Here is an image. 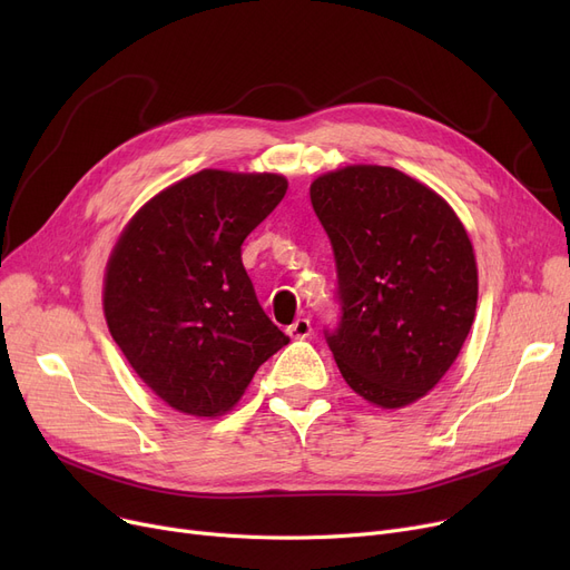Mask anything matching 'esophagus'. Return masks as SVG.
Masks as SVG:
<instances>
[{
	"label": "esophagus",
	"instance_id": "esophagus-1",
	"mask_svg": "<svg viewBox=\"0 0 570 570\" xmlns=\"http://www.w3.org/2000/svg\"><path fill=\"white\" fill-rule=\"evenodd\" d=\"M288 337L293 340H305L312 335V321L309 318H295L288 327H286Z\"/></svg>",
	"mask_w": 570,
	"mask_h": 570
}]
</instances>
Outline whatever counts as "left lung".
I'll list each match as a JSON object with an SVG mask.
<instances>
[{
  "label": "left lung",
  "mask_w": 570,
  "mask_h": 570,
  "mask_svg": "<svg viewBox=\"0 0 570 570\" xmlns=\"http://www.w3.org/2000/svg\"><path fill=\"white\" fill-rule=\"evenodd\" d=\"M309 196L337 265L340 323L325 342L344 381L383 409L421 400L455 363L475 316L478 269L462 222L387 166L325 173Z\"/></svg>",
  "instance_id": "1"
}]
</instances>
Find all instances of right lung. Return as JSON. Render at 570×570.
<instances>
[{
  "mask_svg": "<svg viewBox=\"0 0 570 570\" xmlns=\"http://www.w3.org/2000/svg\"><path fill=\"white\" fill-rule=\"evenodd\" d=\"M286 177L200 170L145 203L106 267L115 344L168 406L213 417L288 344L243 265L245 237L279 205Z\"/></svg>",
  "mask_w": 570,
  "mask_h": 570,
  "instance_id": "1",
  "label": "right lung"
}]
</instances>
